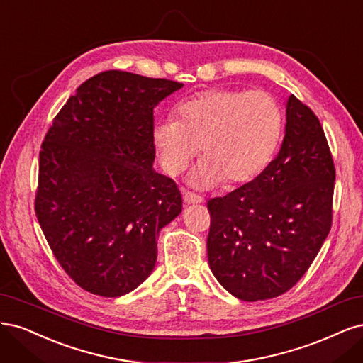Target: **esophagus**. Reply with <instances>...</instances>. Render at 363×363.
Listing matches in <instances>:
<instances>
[{
	"label": "esophagus",
	"mask_w": 363,
	"mask_h": 363,
	"mask_svg": "<svg viewBox=\"0 0 363 363\" xmlns=\"http://www.w3.org/2000/svg\"><path fill=\"white\" fill-rule=\"evenodd\" d=\"M182 199H184V203L185 205H194V203H202L203 199L201 196H197L191 191H186V190H182Z\"/></svg>",
	"instance_id": "1"
}]
</instances>
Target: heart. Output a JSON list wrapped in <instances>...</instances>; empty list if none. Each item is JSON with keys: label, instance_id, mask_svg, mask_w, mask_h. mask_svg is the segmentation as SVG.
Instances as JSON below:
<instances>
[{"label": "heart", "instance_id": "1", "mask_svg": "<svg viewBox=\"0 0 363 363\" xmlns=\"http://www.w3.org/2000/svg\"><path fill=\"white\" fill-rule=\"evenodd\" d=\"M177 111L179 121L155 123L152 142L170 174L181 173L201 149L203 158L189 174L196 189L255 179L270 164L282 135V108L264 90H206L181 102Z\"/></svg>", "mask_w": 363, "mask_h": 363}]
</instances>
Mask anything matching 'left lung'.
I'll use <instances>...</instances> for the list:
<instances>
[{
    "label": "left lung",
    "instance_id": "1",
    "mask_svg": "<svg viewBox=\"0 0 363 363\" xmlns=\"http://www.w3.org/2000/svg\"><path fill=\"white\" fill-rule=\"evenodd\" d=\"M335 166L323 126L294 95L284 142L258 177L208 202V262L233 297L274 298L294 286L332 225Z\"/></svg>",
    "mask_w": 363,
    "mask_h": 363
}]
</instances>
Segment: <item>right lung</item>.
<instances>
[{
  "mask_svg": "<svg viewBox=\"0 0 363 363\" xmlns=\"http://www.w3.org/2000/svg\"><path fill=\"white\" fill-rule=\"evenodd\" d=\"M184 84L107 71L55 116L39 155L36 216L74 282L121 297L149 277L157 238L182 211L177 184L154 169V108Z\"/></svg>",
  "mask_w": 363,
  "mask_h": 363,
  "instance_id": "add662e5",
  "label": "right lung"
}]
</instances>
